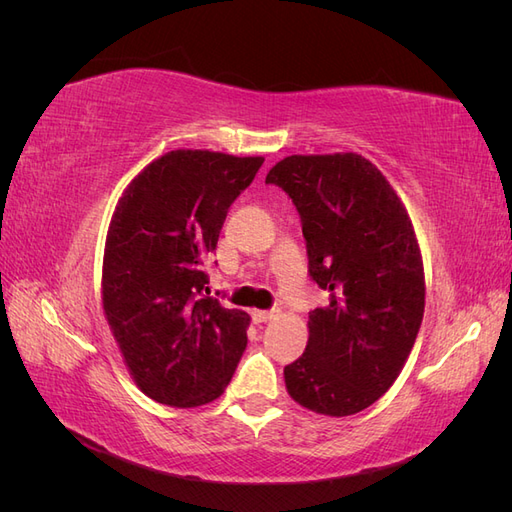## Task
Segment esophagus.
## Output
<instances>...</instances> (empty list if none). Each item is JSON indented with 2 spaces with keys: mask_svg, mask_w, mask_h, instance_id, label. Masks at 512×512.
<instances>
[{
  "mask_svg": "<svg viewBox=\"0 0 512 512\" xmlns=\"http://www.w3.org/2000/svg\"><path fill=\"white\" fill-rule=\"evenodd\" d=\"M275 316H277V312H262V309H254V312H252V318H254V322H258V324L271 322V320H275Z\"/></svg>",
  "mask_w": 512,
  "mask_h": 512,
  "instance_id": "esophagus-1",
  "label": "esophagus"
}]
</instances>
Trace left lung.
<instances>
[{
    "instance_id": "left-lung-1",
    "label": "left lung",
    "mask_w": 512,
    "mask_h": 512,
    "mask_svg": "<svg viewBox=\"0 0 512 512\" xmlns=\"http://www.w3.org/2000/svg\"><path fill=\"white\" fill-rule=\"evenodd\" d=\"M267 183L292 198L309 275L329 305L309 312V339L284 367L288 395L316 414L350 416L397 380L425 312V273L410 215L359 153L288 156Z\"/></svg>"
}]
</instances>
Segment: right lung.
Instances as JSON below:
<instances>
[{"mask_svg": "<svg viewBox=\"0 0 512 512\" xmlns=\"http://www.w3.org/2000/svg\"><path fill=\"white\" fill-rule=\"evenodd\" d=\"M265 158L177 149L119 198L102 262V305L132 380L173 408L218 399L247 346L250 316L209 292L205 258Z\"/></svg>", "mask_w": 512, "mask_h": 512, "instance_id": "right-lung-1", "label": "right lung"}]
</instances>
